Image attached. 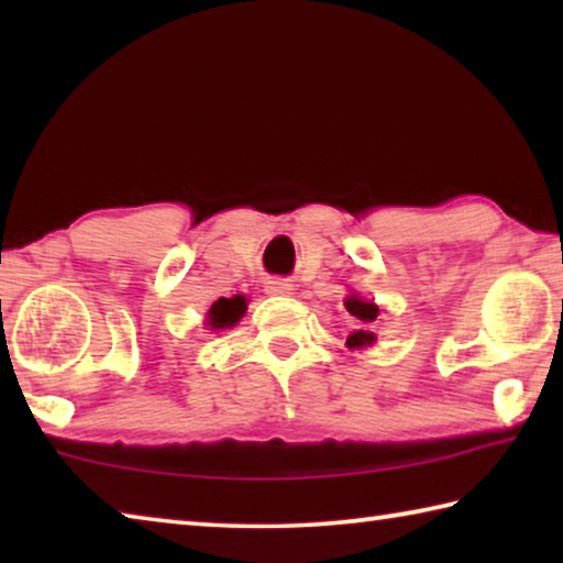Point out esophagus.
<instances>
[{
    "label": "esophagus",
    "instance_id": "obj_1",
    "mask_svg": "<svg viewBox=\"0 0 563 563\" xmlns=\"http://www.w3.org/2000/svg\"><path fill=\"white\" fill-rule=\"evenodd\" d=\"M290 290H292V285L288 280H283V278L265 280V292H268V295H288Z\"/></svg>",
    "mask_w": 563,
    "mask_h": 563
}]
</instances>
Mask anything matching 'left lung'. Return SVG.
Here are the masks:
<instances>
[{"mask_svg": "<svg viewBox=\"0 0 563 563\" xmlns=\"http://www.w3.org/2000/svg\"><path fill=\"white\" fill-rule=\"evenodd\" d=\"M345 308H347L350 316H355L362 322V325H369V322H375V318L379 316V308L375 302H365V300L355 298V295L345 300ZM373 342H375V335H373V332H367V330H357L347 338L350 347H365V345H373Z\"/></svg>", "mask_w": 563, "mask_h": 563, "instance_id": "obj_1", "label": "left lung"}]
</instances>
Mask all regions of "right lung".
Masks as SVG:
<instances>
[{"mask_svg":"<svg viewBox=\"0 0 563 563\" xmlns=\"http://www.w3.org/2000/svg\"><path fill=\"white\" fill-rule=\"evenodd\" d=\"M245 312V298L243 295H233V298H218L211 310H208V325L213 330L233 328Z\"/></svg>","mask_w":563,"mask_h":563,"instance_id":"obj_1","label":"right lung"}]
</instances>
